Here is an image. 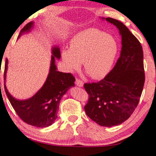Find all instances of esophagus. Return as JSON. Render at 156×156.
Masks as SVG:
<instances>
[{
	"label": "esophagus",
	"instance_id": "obj_1",
	"mask_svg": "<svg viewBox=\"0 0 156 156\" xmlns=\"http://www.w3.org/2000/svg\"><path fill=\"white\" fill-rule=\"evenodd\" d=\"M75 84L76 86L78 87H83V85H84V83H83V82L82 80H80V79H76L75 80Z\"/></svg>",
	"mask_w": 156,
	"mask_h": 156
}]
</instances>
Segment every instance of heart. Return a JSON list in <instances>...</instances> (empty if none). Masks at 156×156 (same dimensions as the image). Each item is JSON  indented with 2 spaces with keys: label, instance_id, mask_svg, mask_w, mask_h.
Here are the masks:
<instances>
[{
  "label": "heart",
  "instance_id": "1",
  "mask_svg": "<svg viewBox=\"0 0 156 156\" xmlns=\"http://www.w3.org/2000/svg\"><path fill=\"white\" fill-rule=\"evenodd\" d=\"M119 52V44L112 35L96 28L84 30L70 41L62 58L66 69L77 70L83 62L84 69L94 80L104 78L111 71Z\"/></svg>",
  "mask_w": 156,
  "mask_h": 156
}]
</instances>
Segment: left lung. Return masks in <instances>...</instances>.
Returning <instances> with one entry per match:
<instances>
[{
    "mask_svg": "<svg viewBox=\"0 0 156 156\" xmlns=\"http://www.w3.org/2000/svg\"><path fill=\"white\" fill-rule=\"evenodd\" d=\"M121 35V55L112 71L98 82L85 83L89 94L84 106L87 116L101 126L111 127L126 121L137 107L145 82L141 44L123 23L112 18Z\"/></svg>",
    "mask_w": 156,
    "mask_h": 156,
    "instance_id": "8db88e82",
    "label": "left lung"
}]
</instances>
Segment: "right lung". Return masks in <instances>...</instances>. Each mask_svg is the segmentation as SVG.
I'll return each mask as SVG.
<instances>
[{
	"label": "right lung",
	"mask_w": 156,
	"mask_h": 156,
	"mask_svg": "<svg viewBox=\"0 0 156 156\" xmlns=\"http://www.w3.org/2000/svg\"><path fill=\"white\" fill-rule=\"evenodd\" d=\"M33 26V22L25 25L18 37L25 32H29ZM50 69L46 82L42 88L27 100H18L8 91L5 84V94L18 116L27 124L38 128L48 127L52 125L57 118V110L62 96L71 87L74 86L75 78L71 73H64L57 70L55 57L60 58V50L53 48ZM8 69V59L5 60L4 80Z\"/></svg>",
	"instance_id": "right-lung-1"
}]
</instances>
